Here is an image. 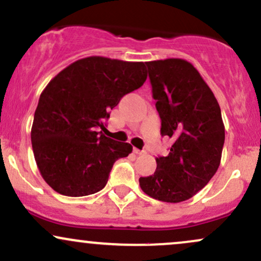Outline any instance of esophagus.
<instances>
[{
	"mask_svg": "<svg viewBox=\"0 0 261 261\" xmlns=\"http://www.w3.org/2000/svg\"><path fill=\"white\" fill-rule=\"evenodd\" d=\"M134 152L136 154H143V153H146V151H141V149H139V148H134Z\"/></svg>",
	"mask_w": 261,
	"mask_h": 261,
	"instance_id": "1",
	"label": "esophagus"
}]
</instances>
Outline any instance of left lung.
I'll list each match as a JSON object with an SVG mask.
<instances>
[{
    "label": "left lung",
    "instance_id": "left-lung-1",
    "mask_svg": "<svg viewBox=\"0 0 261 261\" xmlns=\"http://www.w3.org/2000/svg\"><path fill=\"white\" fill-rule=\"evenodd\" d=\"M162 121L161 135L173 139L167 157L155 158L154 174L141 176L143 193L164 202H181L217 172L224 143L218 101L201 74L182 59L146 62Z\"/></svg>",
    "mask_w": 261,
    "mask_h": 261
}]
</instances>
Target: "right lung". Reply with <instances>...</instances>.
<instances>
[{
  "label": "right lung",
  "instance_id": "right-lung-1",
  "mask_svg": "<svg viewBox=\"0 0 261 261\" xmlns=\"http://www.w3.org/2000/svg\"><path fill=\"white\" fill-rule=\"evenodd\" d=\"M147 79L143 62L89 56L56 74L39 98L32 146L41 176L56 193L86 196L107 185L113 164L133 146L98 133L110 110Z\"/></svg>",
  "mask_w": 261,
  "mask_h": 261
}]
</instances>
